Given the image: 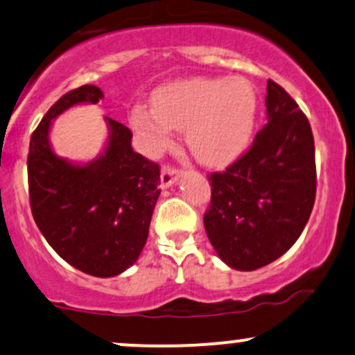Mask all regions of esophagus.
<instances>
[{
	"label": "esophagus",
	"mask_w": 355,
	"mask_h": 355,
	"mask_svg": "<svg viewBox=\"0 0 355 355\" xmlns=\"http://www.w3.org/2000/svg\"><path fill=\"white\" fill-rule=\"evenodd\" d=\"M178 180H180V171L171 168V166H163L162 175H159V187L162 189H168V187L177 184Z\"/></svg>",
	"instance_id": "esophagus-1"
}]
</instances>
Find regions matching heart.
Listing matches in <instances>:
<instances>
[{
    "mask_svg": "<svg viewBox=\"0 0 355 355\" xmlns=\"http://www.w3.org/2000/svg\"><path fill=\"white\" fill-rule=\"evenodd\" d=\"M256 111L254 89L243 77L189 79L162 85L153 94V109L136 106L130 121L151 153L168 145L171 128L185 130L193 157L222 166L246 150Z\"/></svg>",
    "mask_w": 355,
    "mask_h": 355,
    "instance_id": "obj_1",
    "label": "heart"
}]
</instances>
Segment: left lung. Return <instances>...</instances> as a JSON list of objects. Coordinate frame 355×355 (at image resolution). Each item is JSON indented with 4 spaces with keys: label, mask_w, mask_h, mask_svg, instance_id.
Instances as JSON below:
<instances>
[{
    "label": "left lung",
    "mask_w": 355,
    "mask_h": 355,
    "mask_svg": "<svg viewBox=\"0 0 355 355\" xmlns=\"http://www.w3.org/2000/svg\"><path fill=\"white\" fill-rule=\"evenodd\" d=\"M268 123L244 157L212 173L205 232L217 256L254 271L283 256L310 219L317 190L313 135L298 104L268 80Z\"/></svg>",
    "instance_id": "8db88e82"
}]
</instances>
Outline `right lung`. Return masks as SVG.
Here are the masks:
<instances>
[{"instance_id":"1","label":"right lung","mask_w":355,"mask_h":355,"mask_svg":"<svg viewBox=\"0 0 355 355\" xmlns=\"http://www.w3.org/2000/svg\"><path fill=\"white\" fill-rule=\"evenodd\" d=\"M103 91L85 84L62 96L33 131L28 151L30 205L46 243L70 266L97 278L133 266L148 239L159 197V166L135 153L133 133L104 118L107 139L91 162L60 157L50 141L53 119Z\"/></svg>"}]
</instances>
